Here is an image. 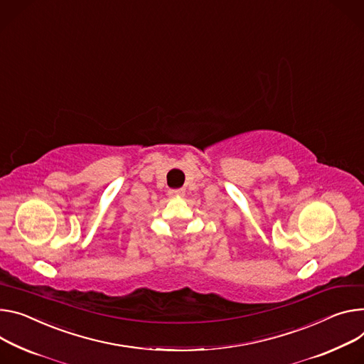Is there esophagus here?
Listing matches in <instances>:
<instances>
[{
    "instance_id": "1",
    "label": "esophagus",
    "mask_w": 364,
    "mask_h": 364,
    "mask_svg": "<svg viewBox=\"0 0 364 364\" xmlns=\"http://www.w3.org/2000/svg\"><path fill=\"white\" fill-rule=\"evenodd\" d=\"M168 196L170 197H181V196H184V188H170Z\"/></svg>"
}]
</instances>
